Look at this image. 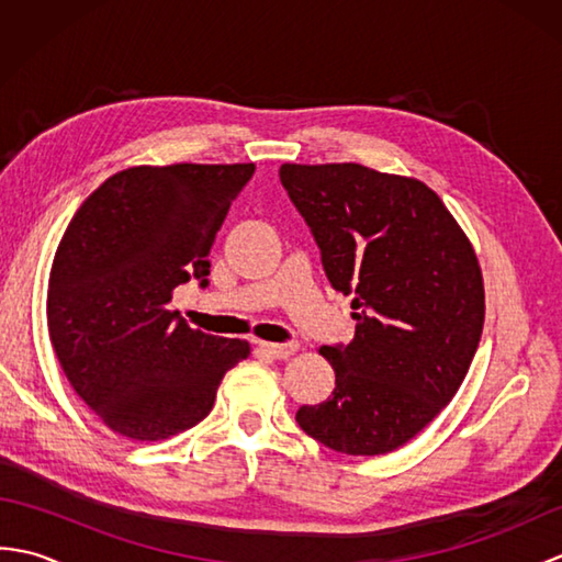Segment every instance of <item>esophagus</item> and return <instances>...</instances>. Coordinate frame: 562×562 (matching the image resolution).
I'll return each instance as SVG.
<instances>
[{
	"mask_svg": "<svg viewBox=\"0 0 562 562\" xmlns=\"http://www.w3.org/2000/svg\"><path fill=\"white\" fill-rule=\"evenodd\" d=\"M260 352H266L272 360H284V357H290L296 352V345L294 342H260L258 345Z\"/></svg>",
	"mask_w": 562,
	"mask_h": 562,
	"instance_id": "obj_1",
	"label": "esophagus"
}]
</instances>
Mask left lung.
Wrapping results in <instances>:
<instances>
[{"label": "left lung", "mask_w": 562, "mask_h": 562, "mask_svg": "<svg viewBox=\"0 0 562 562\" xmlns=\"http://www.w3.org/2000/svg\"><path fill=\"white\" fill-rule=\"evenodd\" d=\"M280 181L352 296L355 338L324 345L336 389L296 423L328 449L403 447L459 391L479 350L485 294L469 238L435 190L360 164H282Z\"/></svg>", "instance_id": "left-lung-1"}]
</instances>
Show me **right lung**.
Segmentation results:
<instances>
[{
  "label": "right lung",
  "mask_w": 562,
  "mask_h": 562,
  "mask_svg": "<svg viewBox=\"0 0 562 562\" xmlns=\"http://www.w3.org/2000/svg\"><path fill=\"white\" fill-rule=\"evenodd\" d=\"M254 164L137 166L71 217L47 284L53 350L113 432L157 441L207 417L248 342L193 330L171 292L207 288V254Z\"/></svg>",
  "instance_id": "1"
}]
</instances>
